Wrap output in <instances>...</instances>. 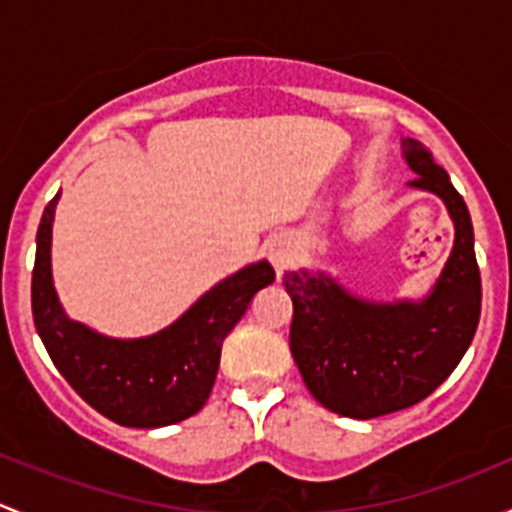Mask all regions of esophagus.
Returning <instances> with one entry per match:
<instances>
[{
  "mask_svg": "<svg viewBox=\"0 0 512 512\" xmlns=\"http://www.w3.org/2000/svg\"><path fill=\"white\" fill-rule=\"evenodd\" d=\"M270 260H272V265L277 267V272L287 270V265H289V247L282 245V242H272V245H270Z\"/></svg>",
  "mask_w": 512,
  "mask_h": 512,
  "instance_id": "esophagus-1",
  "label": "esophagus"
}]
</instances>
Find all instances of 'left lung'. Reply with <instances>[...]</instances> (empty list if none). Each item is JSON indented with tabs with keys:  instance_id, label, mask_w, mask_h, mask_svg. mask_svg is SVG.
<instances>
[{
	"instance_id": "left-lung-1",
	"label": "left lung",
	"mask_w": 512,
	"mask_h": 512,
	"mask_svg": "<svg viewBox=\"0 0 512 512\" xmlns=\"http://www.w3.org/2000/svg\"><path fill=\"white\" fill-rule=\"evenodd\" d=\"M414 188L441 195L456 242L441 280L421 304H369L324 275L287 272L294 304L289 349L309 394L329 411L376 418L409 409L451 376L471 347L480 319V272L473 223L448 173L409 143Z\"/></svg>"
}]
</instances>
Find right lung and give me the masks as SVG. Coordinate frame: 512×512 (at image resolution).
Listing matches in <instances>:
<instances>
[{
	"label": "right lung",
	"mask_w": 512,
	"mask_h": 512,
	"mask_svg": "<svg viewBox=\"0 0 512 512\" xmlns=\"http://www.w3.org/2000/svg\"><path fill=\"white\" fill-rule=\"evenodd\" d=\"M59 195L36 230L32 314L36 332L71 389L121 426L158 428L198 414L213 391L220 349L252 297L272 285L267 262L245 267L200 297L173 327L133 342L69 322L51 285V223Z\"/></svg>",
	"instance_id": "1"
}]
</instances>
